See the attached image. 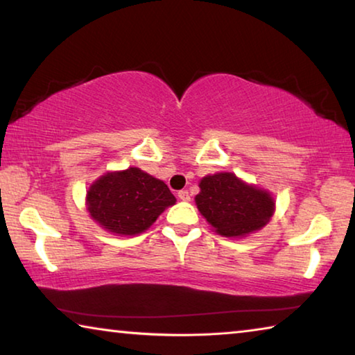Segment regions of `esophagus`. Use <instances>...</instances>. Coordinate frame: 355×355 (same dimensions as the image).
Returning <instances> with one entry per match:
<instances>
[{
	"label": "esophagus",
	"mask_w": 355,
	"mask_h": 355,
	"mask_svg": "<svg viewBox=\"0 0 355 355\" xmlns=\"http://www.w3.org/2000/svg\"><path fill=\"white\" fill-rule=\"evenodd\" d=\"M178 197H180V200H183V202H189L191 200V194L186 189L178 191Z\"/></svg>",
	"instance_id": "1"
}]
</instances>
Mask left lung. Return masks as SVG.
<instances>
[{
    "instance_id": "left-lung-1",
    "label": "left lung",
    "mask_w": 355,
    "mask_h": 355,
    "mask_svg": "<svg viewBox=\"0 0 355 355\" xmlns=\"http://www.w3.org/2000/svg\"><path fill=\"white\" fill-rule=\"evenodd\" d=\"M196 196L199 211L222 236H243L261 228L274 211L266 191L245 184L228 172L208 175Z\"/></svg>"
}]
</instances>
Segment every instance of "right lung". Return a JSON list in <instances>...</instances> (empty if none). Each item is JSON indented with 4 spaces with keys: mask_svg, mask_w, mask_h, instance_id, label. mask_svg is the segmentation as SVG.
Returning a JSON list of instances; mask_svg holds the SVG:
<instances>
[{
    "mask_svg": "<svg viewBox=\"0 0 355 355\" xmlns=\"http://www.w3.org/2000/svg\"><path fill=\"white\" fill-rule=\"evenodd\" d=\"M175 197L164 182L137 167L100 177L87 192L92 219L119 235H137L153 224Z\"/></svg>",
    "mask_w": 355,
    "mask_h": 355,
    "instance_id": "add662e5",
    "label": "right lung"
}]
</instances>
